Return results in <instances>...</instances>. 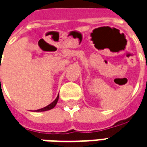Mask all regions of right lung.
Wrapping results in <instances>:
<instances>
[{
    "instance_id": "obj_1",
    "label": "right lung",
    "mask_w": 147,
    "mask_h": 147,
    "mask_svg": "<svg viewBox=\"0 0 147 147\" xmlns=\"http://www.w3.org/2000/svg\"><path fill=\"white\" fill-rule=\"evenodd\" d=\"M58 99H59V94H58L57 97V98L55 99L54 101L52 102V103H50L49 105H47V106H45V107H44V108L40 109H37V110H34V111H35V112H44V111L50 110V109H52L54 108L55 105H57V103L58 102Z\"/></svg>"
}]
</instances>
